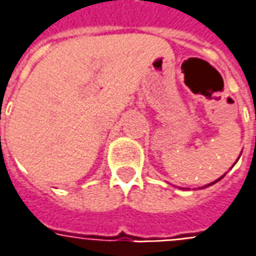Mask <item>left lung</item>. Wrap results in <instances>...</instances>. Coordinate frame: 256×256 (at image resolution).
Listing matches in <instances>:
<instances>
[{
	"label": "left lung",
	"instance_id": "obj_1",
	"mask_svg": "<svg viewBox=\"0 0 256 256\" xmlns=\"http://www.w3.org/2000/svg\"><path fill=\"white\" fill-rule=\"evenodd\" d=\"M234 165H236V162H234ZM234 165H232V166H234ZM224 175H226V174H224ZM224 175H223V176H222V178H218V179H217V180H214V182H212V184H208V186H210V185H213V184H216V182H218L220 179H223V178H224Z\"/></svg>",
	"mask_w": 256,
	"mask_h": 256
}]
</instances>
